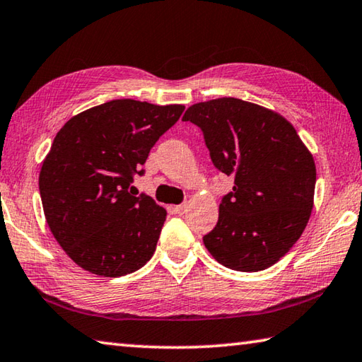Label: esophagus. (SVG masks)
<instances>
[{
  "instance_id": "34e87169",
  "label": "esophagus",
  "mask_w": 362,
  "mask_h": 362,
  "mask_svg": "<svg viewBox=\"0 0 362 362\" xmlns=\"http://www.w3.org/2000/svg\"><path fill=\"white\" fill-rule=\"evenodd\" d=\"M187 207H188V204L183 203V204H179V206H174L173 211H174L175 214H179V216H182V214L187 212Z\"/></svg>"
}]
</instances>
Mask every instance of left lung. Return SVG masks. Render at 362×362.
I'll return each instance as SVG.
<instances>
[{
  "label": "left lung",
  "mask_w": 362,
  "mask_h": 362,
  "mask_svg": "<svg viewBox=\"0 0 362 362\" xmlns=\"http://www.w3.org/2000/svg\"><path fill=\"white\" fill-rule=\"evenodd\" d=\"M183 121L201 127L214 166L235 179L216 228L203 238L206 249L236 272L274 265L310 220L313 155L284 116L235 97L194 103Z\"/></svg>",
  "instance_id": "8db88e82"
}]
</instances>
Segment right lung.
<instances>
[{
    "label": "right lung",
    "mask_w": 362,
    "mask_h": 362,
    "mask_svg": "<svg viewBox=\"0 0 362 362\" xmlns=\"http://www.w3.org/2000/svg\"><path fill=\"white\" fill-rule=\"evenodd\" d=\"M183 110L110 100L73 116L57 132L41 166L40 194L49 228L78 267L118 278L151 259L166 209L129 188Z\"/></svg>",
    "instance_id": "obj_1"
}]
</instances>
